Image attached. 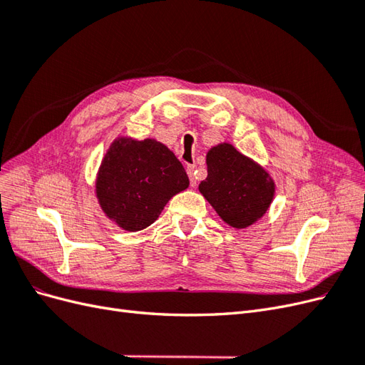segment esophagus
<instances>
[{"label":"esophagus","mask_w":365,"mask_h":365,"mask_svg":"<svg viewBox=\"0 0 365 365\" xmlns=\"http://www.w3.org/2000/svg\"><path fill=\"white\" fill-rule=\"evenodd\" d=\"M187 175H189V178H190V185L195 187V185H196V170H195V165H187Z\"/></svg>","instance_id":"esophagus-1"}]
</instances>
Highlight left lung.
Masks as SVG:
<instances>
[{"label":"left lung","mask_w":365,"mask_h":365,"mask_svg":"<svg viewBox=\"0 0 365 365\" xmlns=\"http://www.w3.org/2000/svg\"><path fill=\"white\" fill-rule=\"evenodd\" d=\"M200 192L224 222L247 228L267 213L275 184L262 165L220 143L207 152V178Z\"/></svg>","instance_id":"8db88e82"}]
</instances>
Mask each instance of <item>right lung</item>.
<instances>
[{
    "label": "right lung",
    "mask_w": 365,
    "mask_h": 365,
    "mask_svg": "<svg viewBox=\"0 0 365 365\" xmlns=\"http://www.w3.org/2000/svg\"><path fill=\"white\" fill-rule=\"evenodd\" d=\"M189 187L182 164L163 143L117 138L97 173L96 193L105 215L123 230L155 222L172 196Z\"/></svg>",
    "instance_id": "obj_1"
}]
</instances>
